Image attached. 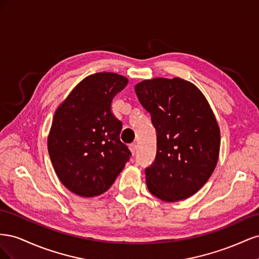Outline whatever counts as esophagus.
<instances>
[{
	"mask_svg": "<svg viewBox=\"0 0 259 259\" xmlns=\"http://www.w3.org/2000/svg\"><path fill=\"white\" fill-rule=\"evenodd\" d=\"M130 150H131L132 154L134 155V154L136 153V151H137V145H136V144H132V145L130 146Z\"/></svg>",
	"mask_w": 259,
	"mask_h": 259,
	"instance_id": "obj_1",
	"label": "esophagus"
}]
</instances>
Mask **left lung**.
Here are the masks:
<instances>
[{"mask_svg":"<svg viewBox=\"0 0 259 259\" xmlns=\"http://www.w3.org/2000/svg\"><path fill=\"white\" fill-rule=\"evenodd\" d=\"M156 131V155L146 168L149 191L165 202L185 200L216 167L221 131L202 92L186 80L155 77L135 85Z\"/></svg>","mask_w":259,"mask_h":259,"instance_id":"left-lung-1","label":"left lung"}]
</instances>
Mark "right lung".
<instances>
[{"label": "right lung", "instance_id": "add662e5", "mask_svg": "<svg viewBox=\"0 0 259 259\" xmlns=\"http://www.w3.org/2000/svg\"><path fill=\"white\" fill-rule=\"evenodd\" d=\"M126 77L99 72L85 77L54 114L49 154L60 182L80 197L106 192L130 160L120 140L122 123L111 112L113 97Z\"/></svg>", "mask_w": 259, "mask_h": 259}]
</instances>
